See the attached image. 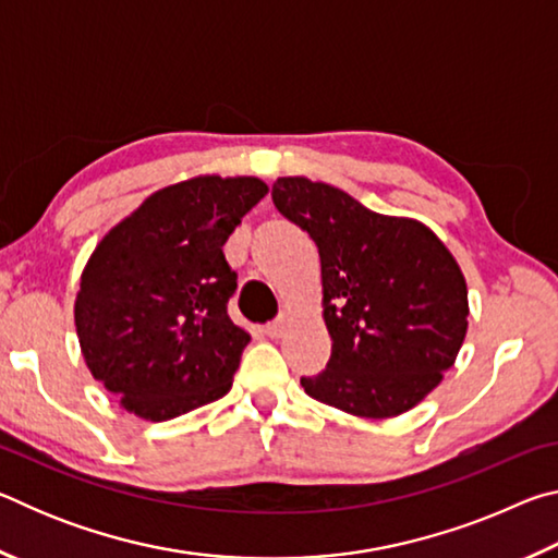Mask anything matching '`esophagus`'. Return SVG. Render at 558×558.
<instances>
[{"label":"esophagus","instance_id":"1","mask_svg":"<svg viewBox=\"0 0 558 558\" xmlns=\"http://www.w3.org/2000/svg\"><path fill=\"white\" fill-rule=\"evenodd\" d=\"M286 327H288V319L278 317V319H272V323L266 325V335L272 337V339H278V337H282V332H286Z\"/></svg>","mask_w":558,"mask_h":558}]
</instances>
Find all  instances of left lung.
I'll use <instances>...</instances> for the list:
<instances>
[{
  "label": "left lung",
  "instance_id": "1",
  "mask_svg": "<svg viewBox=\"0 0 558 558\" xmlns=\"http://www.w3.org/2000/svg\"><path fill=\"white\" fill-rule=\"evenodd\" d=\"M276 209L317 243L332 356L302 376L307 396L362 418L421 403L456 364L468 332V286L428 226L384 216L307 177L272 184Z\"/></svg>",
  "mask_w": 558,
  "mask_h": 558
}]
</instances>
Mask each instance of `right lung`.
Masks as SVG:
<instances>
[{"label":"right lung","instance_id":"right-lung-1","mask_svg":"<svg viewBox=\"0 0 558 558\" xmlns=\"http://www.w3.org/2000/svg\"><path fill=\"white\" fill-rule=\"evenodd\" d=\"M268 194L256 177L165 186L102 235L81 276L75 332L93 379L145 421L229 393L251 335L226 305L235 272L223 243Z\"/></svg>","mask_w":558,"mask_h":558}]
</instances>
